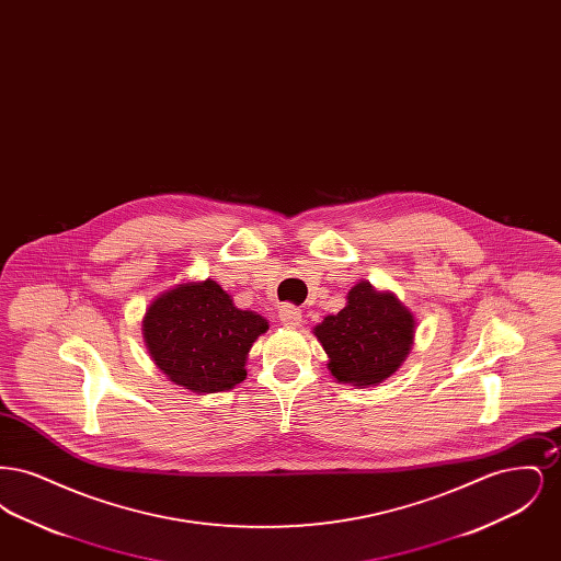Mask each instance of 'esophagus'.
Here are the masks:
<instances>
[{"mask_svg":"<svg viewBox=\"0 0 561 561\" xmlns=\"http://www.w3.org/2000/svg\"><path fill=\"white\" fill-rule=\"evenodd\" d=\"M279 321L286 328H296L302 321V311L298 307H294V305H282L279 307Z\"/></svg>","mask_w":561,"mask_h":561,"instance_id":"1","label":"esophagus"}]
</instances>
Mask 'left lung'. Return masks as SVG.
Here are the masks:
<instances>
[{"label":"left lung","mask_w":561,"mask_h":561,"mask_svg":"<svg viewBox=\"0 0 561 561\" xmlns=\"http://www.w3.org/2000/svg\"><path fill=\"white\" fill-rule=\"evenodd\" d=\"M316 336L339 382L370 387L400 368L414 339V318L393 294L359 282L348 293L347 307L321 321Z\"/></svg>","instance_id":"left-lung-1"}]
</instances>
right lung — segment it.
I'll return each instance as SVG.
<instances>
[{
  "mask_svg": "<svg viewBox=\"0 0 561 561\" xmlns=\"http://www.w3.org/2000/svg\"><path fill=\"white\" fill-rule=\"evenodd\" d=\"M267 320L233 307L216 282L183 284L149 307L142 334L153 362L176 385L216 393L245 378V355Z\"/></svg>",
  "mask_w": 561,
  "mask_h": 561,
  "instance_id": "1",
  "label": "right lung"
}]
</instances>
